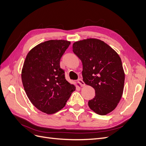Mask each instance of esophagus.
Segmentation results:
<instances>
[{
	"instance_id": "34e87169",
	"label": "esophagus",
	"mask_w": 146,
	"mask_h": 146,
	"mask_svg": "<svg viewBox=\"0 0 146 146\" xmlns=\"http://www.w3.org/2000/svg\"><path fill=\"white\" fill-rule=\"evenodd\" d=\"M78 82L80 84V85L81 86V87H84V86H85V83L81 79H79L78 80Z\"/></svg>"
}]
</instances>
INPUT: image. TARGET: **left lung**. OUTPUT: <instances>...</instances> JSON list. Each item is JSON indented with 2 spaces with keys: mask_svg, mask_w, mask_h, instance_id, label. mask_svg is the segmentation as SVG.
Here are the masks:
<instances>
[{
  "mask_svg": "<svg viewBox=\"0 0 146 146\" xmlns=\"http://www.w3.org/2000/svg\"><path fill=\"white\" fill-rule=\"evenodd\" d=\"M73 51L83 65V81L95 90L90 108L106 115L117 107L123 92L125 75L121 58L106 43L89 38L75 42Z\"/></svg>",
  "mask_w": 146,
  "mask_h": 146,
  "instance_id": "obj_1",
  "label": "left lung"
}]
</instances>
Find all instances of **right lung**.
<instances>
[{
	"mask_svg": "<svg viewBox=\"0 0 146 146\" xmlns=\"http://www.w3.org/2000/svg\"><path fill=\"white\" fill-rule=\"evenodd\" d=\"M70 44L66 40H48L27 55L21 80L27 96L38 110L47 114L62 109L76 89L65 78L60 59Z\"/></svg>",
	"mask_w": 146,
	"mask_h": 146,
	"instance_id": "1",
	"label": "right lung"
}]
</instances>
